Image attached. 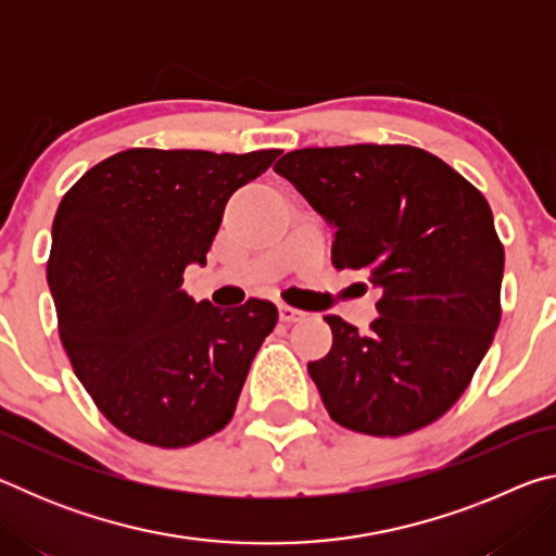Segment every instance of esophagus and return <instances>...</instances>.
Returning <instances> with one entry per match:
<instances>
[{"instance_id": "34e87169", "label": "esophagus", "mask_w": 556, "mask_h": 556, "mask_svg": "<svg viewBox=\"0 0 556 556\" xmlns=\"http://www.w3.org/2000/svg\"><path fill=\"white\" fill-rule=\"evenodd\" d=\"M306 314L304 312H299V308H294V306H287V304H279V318L285 324H296V321H301V318H304Z\"/></svg>"}]
</instances>
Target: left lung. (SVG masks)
<instances>
[{
  "label": "left lung",
  "instance_id": "obj_1",
  "mask_svg": "<svg viewBox=\"0 0 556 556\" xmlns=\"http://www.w3.org/2000/svg\"><path fill=\"white\" fill-rule=\"evenodd\" d=\"M275 172L336 230V269L382 291L368 333L326 316L333 348L308 375L331 419L370 437L437 421L501 324L505 252L483 193L407 144L294 149Z\"/></svg>",
  "mask_w": 556,
  "mask_h": 556
}]
</instances>
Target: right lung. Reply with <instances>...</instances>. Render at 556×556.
Listing matches in <instances>:
<instances>
[{"instance_id": "1", "label": "right lung", "mask_w": 556, "mask_h": 556, "mask_svg": "<svg viewBox=\"0 0 556 556\" xmlns=\"http://www.w3.org/2000/svg\"><path fill=\"white\" fill-rule=\"evenodd\" d=\"M279 149H127L80 176L51 230L46 279L78 380L127 437L191 446L228 425L277 306L230 312L184 291L205 265L225 203Z\"/></svg>"}]
</instances>
